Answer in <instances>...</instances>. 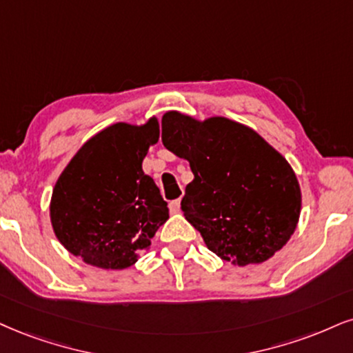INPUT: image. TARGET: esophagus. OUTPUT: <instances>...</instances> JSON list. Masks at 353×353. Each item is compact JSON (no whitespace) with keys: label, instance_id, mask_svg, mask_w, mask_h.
Segmentation results:
<instances>
[{"label":"esophagus","instance_id":"34e87169","mask_svg":"<svg viewBox=\"0 0 353 353\" xmlns=\"http://www.w3.org/2000/svg\"><path fill=\"white\" fill-rule=\"evenodd\" d=\"M180 203H181V199L178 198V199H173V201H170V212H173V214H176V212H180Z\"/></svg>","mask_w":353,"mask_h":353}]
</instances>
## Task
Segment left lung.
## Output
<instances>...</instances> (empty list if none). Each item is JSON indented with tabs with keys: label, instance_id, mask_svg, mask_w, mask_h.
I'll list each match as a JSON object with an SVG mask.
<instances>
[{
	"label": "left lung",
	"instance_id": "obj_1",
	"mask_svg": "<svg viewBox=\"0 0 353 353\" xmlns=\"http://www.w3.org/2000/svg\"><path fill=\"white\" fill-rule=\"evenodd\" d=\"M162 142L190 162L181 211L208 249L239 267L262 263L290 241L301 211L296 175L255 130L225 117H162Z\"/></svg>",
	"mask_w": 353,
	"mask_h": 353
}]
</instances>
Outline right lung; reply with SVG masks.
<instances>
[{
    "mask_svg": "<svg viewBox=\"0 0 353 353\" xmlns=\"http://www.w3.org/2000/svg\"><path fill=\"white\" fill-rule=\"evenodd\" d=\"M159 134L155 117L143 125L112 124L70 160L50 201L52 228L70 254L93 267L123 270L149 249L168 219L167 201L142 170Z\"/></svg>",
    "mask_w": 353,
    "mask_h": 353,
    "instance_id": "1",
    "label": "right lung"
}]
</instances>
